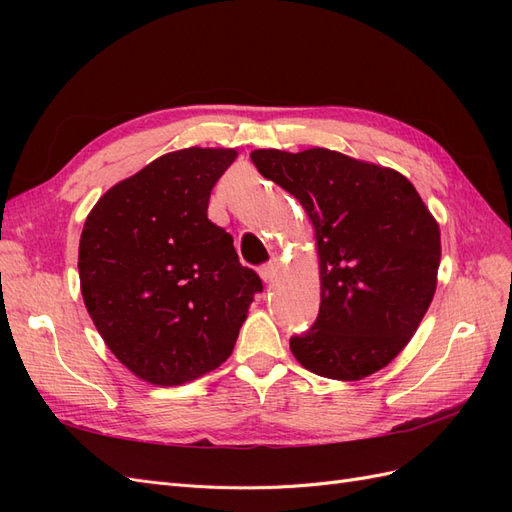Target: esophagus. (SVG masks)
<instances>
[{
	"label": "esophagus",
	"mask_w": 512,
	"mask_h": 512,
	"mask_svg": "<svg viewBox=\"0 0 512 512\" xmlns=\"http://www.w3.org/2000/svg\"><path fill=\"white\" fill-rule=\"evenodd\" d=\"M275 275H277V265H275V262H269V265H265V267L260 269V277H262V282H265V284H271L275 280Z\"/></svg>",
	"instance_id": "1"
}]
</instances>
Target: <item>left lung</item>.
Wrapping results in <instances>:
<instances>
[{
	"instance_id": "1",
	"label": "left lung",
	"mask_w": 512,
	"mask_h": 512,
	"mask_svg": "<svg viewBox=\"0 0 512 512\" xmlns=\"http://www.w3.org/2000/svg\"><path fill=\"white\" fill-rule=\"evenodd\" d=\"M262 177L303 205L316 232L320 312L290 339L305 369L363 380L408 346L438 286L440 226L393 168L312 147L256 149Z\"/></svg>"
}]
</instances>
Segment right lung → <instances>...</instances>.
Here are the masks:
<instances>
[{
  "instance_id": "add662e5",
  "label": "right lung",
  "mask_w": 512,
  "mask_h": 512,
  "mask_svg": "<svg viewBox=\"0 0 512 512\" xmlns=\"http://www.w3.org/2000/svg\"><path fill=\"white\" fill-rule=\"evenodd\" d=\"M235 149L188 147L115 183L89 211L79 243L87 312L136 378L179 386L235 348L260 277L207 218Z\"/></svg>"
}]
</instances>
